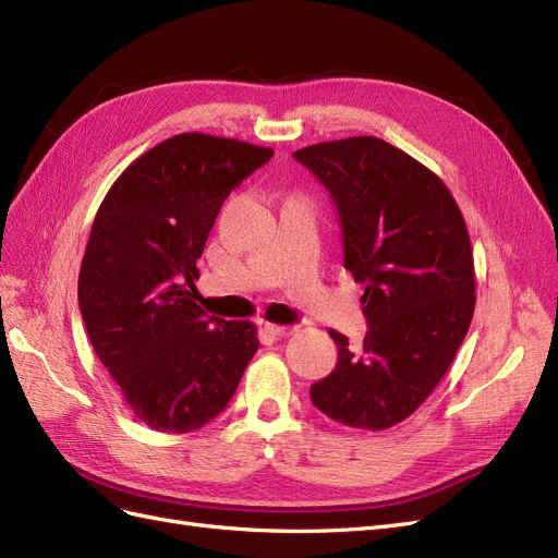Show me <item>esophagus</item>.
<instances>
[{"label": "esophagus", "mask_w": 558, "mask_h": 558, "mask_svg": "<svg viewBox=\"0 0 558 558\" xmlns=\"http://www.w3.org/2000/svg\"><path fill=\"white\" fill-rule=\"evenodd\" d=\"M265 330L272 337H289L293 332L291 326H277V324H265Z\"/></svg>", "instance_id": "1"}]
</instances>
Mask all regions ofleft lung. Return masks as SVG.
I'll list each match as a JSON object with an SVG mask.
<instances>
[{
    "mask_svg": "<svg viewBox=\"0 0 558 558\" xmlns=\"http://www.w3.org/2000/svg\"><path fill=\"white\" fill-rule=\"evenodd\" d=\"M293 158L335 199L369 326L361 349L330 330L337 365L312 384V402L351 428H391L440 384L475 314L463 214L440 177L377 137L314 144Z\"/></svg>",
    "mask_w": 558,
    "mask_h": 558,
    "instance_id": "obj_1",
    "label": "left lung"
}]
</instances>
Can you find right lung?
<instances>
[{"label": "right lung", "instance_id": "right-lung-1", "mask_svg": "<svg viewBox=\"0 0 558 558\" xmlns=\"http://www.w3.org/2000/svg\"><path fill=\"white\" fill-rule=\"evenodd\" d=\"M275 156L240 140L183 132L113 181L78 272L90 344L142 424L191 433L226 410L258 330L195 302L197 258L232 189Z\"/></svg>", "mask_w": 558, "mask_h": 558}]
</instances>
